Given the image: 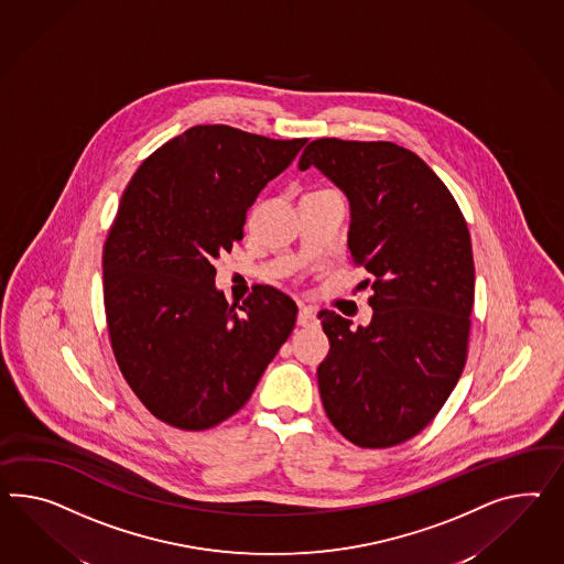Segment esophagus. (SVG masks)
Instances as JSON below:
<instances>
[{
  "label": "esophagus",
  "mask_w": 564,
  "mask_h": 564,
  "mask_svg": "<svg viewBox=\"0 0 564 564\" xmlns=\"http://www.w3.org/2000/svg\"><path fill=\"white\" fill-rule=\"evenodd\" d=\"M296 323H299L301 327H315L318 323L317 311H315L313 306H304V308H301V313H299Z\"/></svg>",
  "instance_id": "1"
}]
</instances>
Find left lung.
Here are the masks:
<instances>
[{"instance_id":"1","label":"left lung","mask_w":564,"mask_h":564,"mask_svg":"<svg viewBox=\"0 0 564 564\" xmlns=\"http://www.w3.org/2000/svg\"><path fill=\"white\" fill-rule=\"evenodd\" d=\"M311 165L346 194L347 247L375 292L368 327L318 313L332 346L317 370L321 401L351 444L390 448L437 415L463 375L475 303L470 232L446 184L404 147L317 139L299 161Z\"/></svg>"}]
</instances>
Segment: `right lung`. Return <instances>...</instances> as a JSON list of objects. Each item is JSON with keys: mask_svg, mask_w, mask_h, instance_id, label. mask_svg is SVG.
<instances>
[{"mask_svg": "<svg viewBox=\"0 0 564 564\" xmlns=\"http://www.w3.org/2000/svg\"><path fill=\"white\" fill-rule=\"evenodd\" d=\"M304 143L198 124L149 155L120 198L101 256L110 346L167 425L200 432L235 415L294 329L299 308L274 286H253L235 311L213 261Z\"/></svg>", "mask_w": 564, "mask_h": 564, "instance_id": "obj_1", "label": "right lung"}]
</instances>
